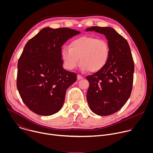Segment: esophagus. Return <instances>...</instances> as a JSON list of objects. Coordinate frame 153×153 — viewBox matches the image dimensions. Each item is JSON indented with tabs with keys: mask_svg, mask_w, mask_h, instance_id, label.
Listing matches in <instances>:
<instances>
[{
	"mask_svg": "<svg viewBox=\"0 0 153 153\" xmlns=\"http://www.w3.org/2000/svg\"><path fill=\"white\" fill-rule=\"evenodd\" d=\"M83 78V77L82 76H81V75H80V74H78L77 75V79L78 80H81V79H82Z\"/></svg>",
	"mask_w": 153,
	"mask_h": 153,
	"instance_id": "esophagus-1",
	"label": "esophagus"
}]
</instances>
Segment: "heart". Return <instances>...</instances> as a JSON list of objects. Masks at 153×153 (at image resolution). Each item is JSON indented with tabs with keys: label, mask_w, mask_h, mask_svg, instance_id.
I'll list each match as a JSON object with an SVG mask.
<instances>
[{
	"label": "heart",
	"mask_w": 153,
	"mask_h": 153,
	"mask_svg": "<svg viewBox=\"0 0 153 153\" xmlns=\"http://www.w3.org/2000/svg\"><path fill=\"white\" fill-rule=\"evenodd\" d=\"M110 49L104 40L91 36H82L73 40L69 47L61 51L65 67L69 70L81 64L83 71L95 73L102 70L106 64Z\"/></svg>",
	"instance_id": "obj_1"
}]
</instances>
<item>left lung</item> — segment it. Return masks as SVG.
Segmentation results:
<instances>
[{"instance_id": "left-lung-1", "label": "left lung", "mask_w": 153, "mask_h": 153, "mask_svg": "<svg viewBox=\"0 0 153 153\" xmlns=\"http://www.w3.org/2000/svg\"><path fill=\"white\" fill-rule=\"evenodd\" d=\"M85 31L104 34L110 49L105 66L86 77L90 83L87 102L94 113L111 115L120 110L131 93L134 71L131 52L127 40L111 27H91Z\"/></svg>"}]
</instances>
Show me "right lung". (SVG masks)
<instances>
[{"label":"right lung","instance_id":"obj_1","mask_svg":"<svg viewBox=\"0 0 153 153\" xmlns=\"http://www.w3.org/2000/svg\"><path fill=\"white\" fill-rule=\"evenodd\" d=\"M80 33L68 28L45 27L28 41L17 63V88L34 113L51 116L62 108L68 87L77 75L63 68L62 47Z\"/></svg>","mask_w":153,"mask_h":153}]
</instances>
